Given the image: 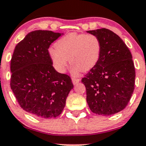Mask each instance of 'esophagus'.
<instances>
[{"label":"esophagus","instance_id":"1","mask_svg":"<svg viewBox=\"0 0 146 146\" xmlns=\"http://www.w3.org/2000/svg\"><path fill=\"white\" fill-rule=\"evenodd\" d=\"M80 81V80L79 78H72V82H73V84H78Z\"/></svg>","mask_w":146,"mask_h":146}]
</instances>
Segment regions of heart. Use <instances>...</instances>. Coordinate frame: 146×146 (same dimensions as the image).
Returning a JSON list of instances; mask_svg holds the SVG:
<instances>
[{"mask_svg": "<svg viewBox=\"0 0 146 146\" xmlns=\"http://www.w3.org/2000/svg\"><path fill=\"white\" fill-rule=\"evenodd\" d=\"M101 42L96 36L83 33H68L60 38L55 48L49 50V57L57 71L63 73L68 66V59L71 72L77 75L80 71L92 69L100 60Z\"/></svg>", "mask_w": 146, "mask_h": 146, "instance_id": "b5f03b06", "label": "heart"}]
</instances>
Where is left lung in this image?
<instances>
[{
  "instance_id": "1",
  "label": "left lung",
  "mask_w": 146,
  "mask_h": 146,
  "mask_svg": "<svg viewBox=\"0 0 146 146\" xmlns=\"http://www.w3.org/2000/svg\"><path fill=\"white\" fill-rule=\"evenodd\" d=\"M87 33L96 36L101 42L98 62L82 80L86 86L87 103L95 114L114 115L124 109L135 89L132 54L120 37L109 29Z\"/></svg>"
}]
</instances>
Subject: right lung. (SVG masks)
<instances>
[{
  "mask_svg": "<svg viewBox=\"0 0 146 146\" xmlns=\"http://www.w3.org/2000/svg\"><path fill=\"white\" fill-rule=\"evenodd\" d=\"M63 33L36 30L15 47L10 86L21 107L33 116L50 119L62 113L73 88L68 75L53 68L48 48Z\"/></svg>",
  "mask_w": 146,
  "mask_h": 146,
  "instance_id": "right-lung-1",
  "label": "right lung"
}]
</instances>
